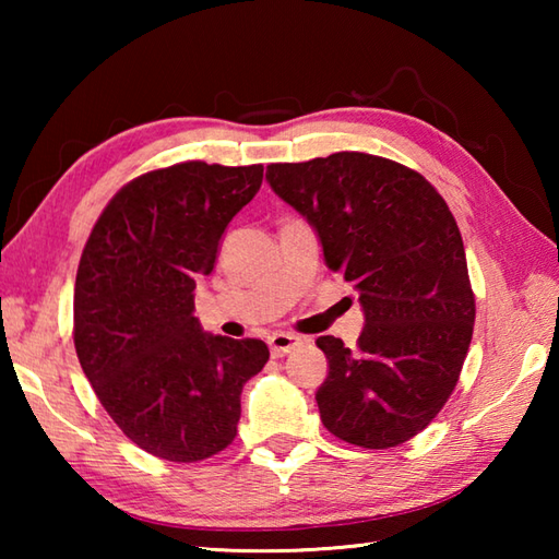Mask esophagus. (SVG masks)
<instances>
[{"label": "esophagus", "instance_id": "esophagus-1", "mask_svg": "<svg viewBox=\"0 0 559 559\" xmlns=\"http://www.w3.org/2000/svg\"><path fill=\"white\" fill-rule=\"evenodd\" d=\"M300 338L298 336H290V334H273L269 338V348L273 358H283V355H288L295 346H298Z\"/></svg>", "mask_w": 559, "mask_h": 559}]
</instances>
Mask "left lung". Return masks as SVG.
<instances>
[{"mask_svg": "<svg viewBox=\"0 0 559 559\" xmlns=\"http://www.w3.org/2000/svg\"><path fill=\"white\" fill-rule=\"evenodd\" d=\"M266 182L312 225L326 266L358 290V348L319 336L329 432L365 449L408 442L459 382L476 319L466 252L447 201L423 175L370 153L273 163Z\"/></svg>", "mask_w": 559, "mask_h": 559, "instance_id": "8db88e82", "label": "left lung"}]
</instances>
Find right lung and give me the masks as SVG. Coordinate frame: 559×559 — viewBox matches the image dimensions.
I'll use <instances>...</instances> for the list:
<instances>
[{
	"label": "right lung",
	"mask_w": 559,
	"mask_h": 559,
	"mask_svg": "<svg viewBox=\"0 0 559 559\" xmlns=\"http://www.w3.org/2000/svg\"><path fill=\"white\" fill-rule=\"evenodd\" d=\"M261 177V165L201 160L146 173L112 197L83 247L79 362L117 427L158 459L192 463L228 447L242 386L269 360L264 341L206 334L194 317L197 281Z\"/></svg>",
	"instance_id": "obj_1"
}]
</instances>
